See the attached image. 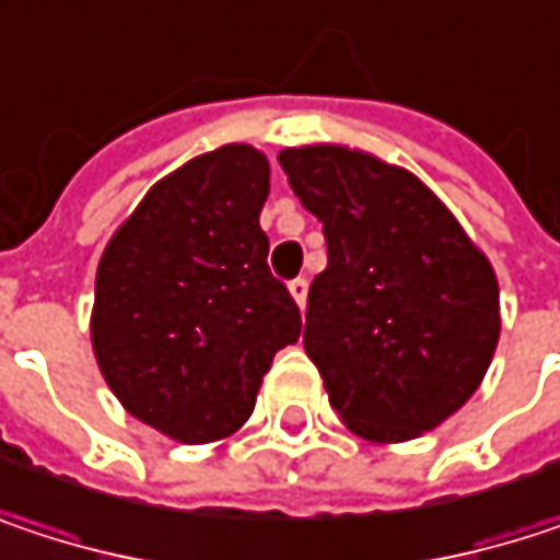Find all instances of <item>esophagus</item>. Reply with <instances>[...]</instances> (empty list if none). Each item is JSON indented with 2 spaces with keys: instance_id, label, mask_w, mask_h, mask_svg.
Wrapping results in <instances>:
<instances>
[{
  "instance_id": "esophagus-1",
  "label": "esophagus",
  "mask_w": 560,
  "mask_h": 560,
  "mask_svg": "<svg viewBox=\"0 0 560 560\" xmlns=\"http://www.w3.org/2000/svg\"><path fill=\"white\" fill-rule=\"evenodd\" d=\"M288 291H291V298L298 301V307L304 311V301H307V281L291 279V281H288Z\"/></svg>"
}]
</instances>
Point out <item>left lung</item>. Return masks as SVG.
Here are the masks:
<instances>
[{
    "mask_svg": "<svg viewBox=\"0 0 560 560\" xmlns=\"http://www.w3.org/2000/svg\"><path fill=\"white\" fill-rule=\"evenodd\" d=\"M324 223L304 350L343 424L376 444L418 438L483 383L500 340V284L454 213L411 174L343 145L279 155Z\"/></svg>",
    "mask_w": 560,
    "mask_h": 560,
    "instance_id": "obj_1",
    "label": "left lung"
}]
</instances>
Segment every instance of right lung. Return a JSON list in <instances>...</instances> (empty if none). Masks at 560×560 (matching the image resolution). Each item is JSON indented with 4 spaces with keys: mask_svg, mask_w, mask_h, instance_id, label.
Here are the masks:
<instances>
[{
    "mask_svg": "<svg viewBox=\"0 0 560 560\" xmlns=\"http://www.w3.org/2000/svg\"><path fill=\"white\" fill-rule=\"evenodd\" d=\"M269 162L223 145L162 177L113 233L90 317L100 373L129 415L180 444L230 438L301 334L259 226Z\"/></svg>",
    "mask_w": 560,
    "mask_h": 560,
    "instance_id": "right-lung-1",
    "label": "right lung"
}]
</instances>
